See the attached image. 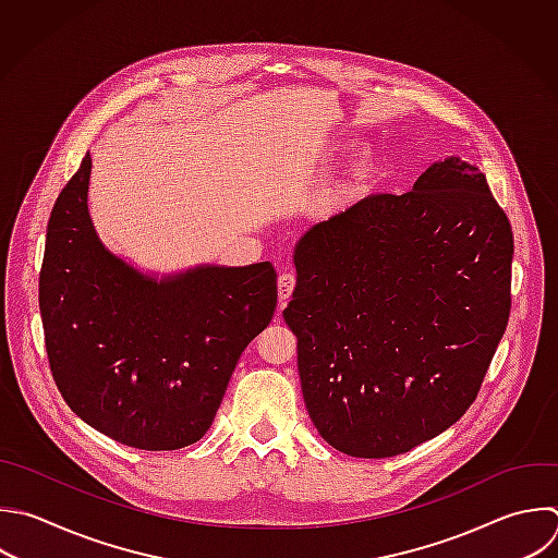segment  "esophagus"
Here are the masks:
<instances>
[{
  "label": "esophagus",
  "mask_w": 558,
  "mask_h": 558,
  "mask_svg": "<svg viewBox=\"0 0 558 558\" xmlns=\"http://www.w3.org/2000/svg\"><path fill=\"white\" fill-rule=\"evenodd\" d=\"M294 286H296V277H294L292 272H283V275L279 277V301H281V303H286V301L292 296Z\"/></svg>",
  "instance_id": "esophagus-1"
}]
</instances>
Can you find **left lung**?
<instances>
[{"mask_svg": "<svg viewBox=\"0 0 558 558\" xmlns=\"http://www.w3.org/2000/svg\"><path fill=\"white\" fill-rule=\"evenodd\" d=\"M283 310L318 434L355 458L438 436L475 401L510 314L512 231L484 174L449 157L294 248Z\"/></svg>", "mask_w": 558, "mask_h": 558, "instance_id": "8db88e82", "label": "left lung"}]
</instances>
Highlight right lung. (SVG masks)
<instances>
[{
  "label": "right lung",
  "mask_w": 558,
  "mask_h": 558,
  "mask_svg": "<svg viewBox=\"0 0 558 558\" xmlns=\"http://www.w3.org/2000/svg\"><path fill=\"white\" fill-rule=\"evenodd\" d=\"M92 157L59 194L39 275L52 377L109 438L148 451L205 436L235 364L272 320L270 262L153 279L105 248L89 218Z\"/></svg>",
  "instance_id": "add662e5"
}]
</instances>
